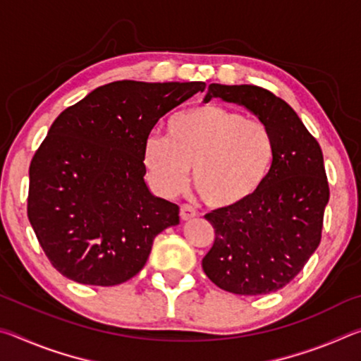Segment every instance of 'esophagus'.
<instances>
[{
	"mask_svg": "<svg viewBox=\"0 0 361 361\" xmlns=\"http://www.w3.org/2000/svg\"><path fill=\"white\" fill-rule=\"evenodd\" d=\"M195 215H197V213H195L194 207L188 205V204L181 205V209H180V218L183 219V221H188V219H192Z\"/></svg>",
	"mask_w": 361,
	"mask_h": 361,
	"instance_id": "1",
	"label": "esophagus"
}]
</instances>
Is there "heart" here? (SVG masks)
Here are the masks:
<instances>
[{"label":"heart","mask_w":361,"mask_h":361,"mask_svg":"<svg viewBox=\"0 0 361 361\" xmlns=\"http://www.w3.org/2000/svg\"><path fill=\"white\" fill-rule=\"evenodd\" d=\"M274 161L276 140L264 122L219 105L175 114L167 138L152 133L143 146L145 167L159 192H181L192 167L195 191L212 209H232L253 197Z\"/></svg>","instance_id":"1"}]
</instances>
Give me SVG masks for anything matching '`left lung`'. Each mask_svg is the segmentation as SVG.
<instances>
[{
	"instance_id": "1",
	"label": "left lung",
	"mask_w": 361,
	"mask_h": 361,
	"mask_svg": "<svg viewBox=\"0 0 361 361\" xmlns=\"http://www.w3.org/2000/svg\"><path fill=\"white\" fill-rule=\"evenodd\" d=\"M212 97L247 108L271 129L276 161L259 191L232 209L207 213L215 242L202 259L213 283L258 296L290 283L317 250L329 188L323 152L288 103L252 84H210Z\"/></svg>"
}]
</instances>
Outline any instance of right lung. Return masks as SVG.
<instances>
[{
	"label": "right lung",
	"mask_w": 361,
	"mask_h": 361,
	"mask_svg": "<svg viewBox=\"0 0 361 361\" xmlns=\"http://www.w3.org/2000/svg\"><path fill=\"white\" fill-rule=\"evenodd\" d=\"M205 82L114 81L54 121L30 164L28 219L51 264L78 283L113 286L142 271L178 205L145 181V140Z\"/></svg>",
	"instance_id": "obj_1"
}]
</instances>
